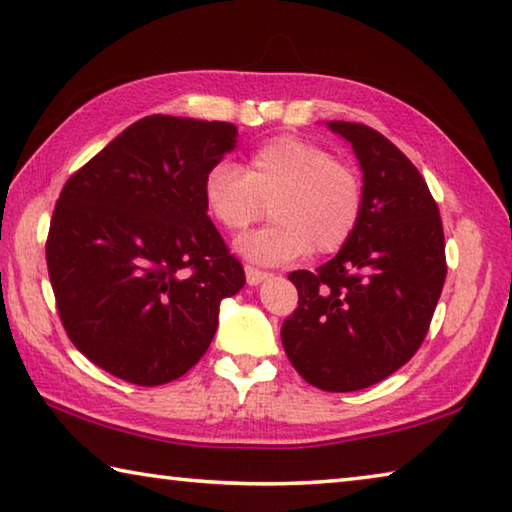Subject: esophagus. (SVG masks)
Masks as SVG:
<instances>
[{"label":"esophagus","mask_w":512,"mask_h":512,"mask_svg":"<svg viewBox=\"0 0 512 512\" xmlns=\"http://www.w3.org/2000/svg\"><path fill=\"white\" fill-rule=\"evenodd\" d=\"M268 277V273L259 271V268L255 266H246V282L250 284V287H257V284H262Z\"/></svg>","instance_id":"34e87169"}]
</instances>
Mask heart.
<instances>
[{
  "label": "heart",
  "instance_id": "heart-1",
  "mask_svg": "<svg viewBox=\"0 0 512 512\" xmlns=\"http://www.w3.org/2000/svg\"><path fill=\"white\" fill-rule=\"evenodd\" d=\"M201 194L207 214L228 232L246 230L268 205L275 223L237 241V253L262 266L289 264L311 248L334 253L354 235L363 207L357 171L298 135L257 146L246 171L214 162Z\"/></svg>",
  "mask_w": 512,
  "mask_h": 512
}]
</instances>
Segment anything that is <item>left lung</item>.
I'll return each instance as SVG.
<instances>
[{
	"label": "left lung",
	"mask_w": 512,
	"mask_h": 512,
	"mask_svg": "<svg viewBox=\"0 0 512 512\" xmlns=\"http://www.w3.org/2000/svg\"><path fill=\"white\" fill-rule=\"evenodd\" d=\"M327 126L359 160L361 219L336 257L289 275L298 309L282 345L311 386L350 393L418 352L445 284V235L427 183L391 140L350 121Z\"/></svg>",
	"instance_id": "8db88e82"
}]
</instances>
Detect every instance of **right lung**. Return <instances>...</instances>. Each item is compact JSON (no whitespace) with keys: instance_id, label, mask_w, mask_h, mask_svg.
Returning <instances> with one entry per match:
<instances>
[{"instance_id":"obj_1","label":"right lung","mask_w":512,"mask_h":512,"mask_svg":"<svg viewBox=\"0 0 512 512\" xmlns=\"http://www.w3.org/2000/svg\"><path fill=\"white\" fill-rule=\"evenodd\" d=\"M225 121L151 115L67 180L47 268L76 350L137 386L196 366L246 275L207 216L205 171L237 146Z\"/></svg>"}]
</instances>
